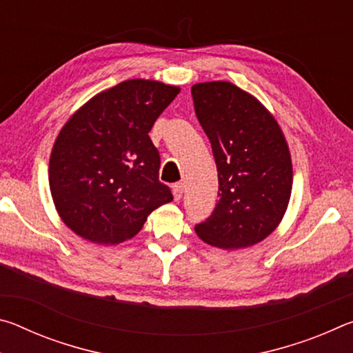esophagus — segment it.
Masks as SVG:
<instances>
[{
    "label": "esophagus",
    "mask_w": 353,
    "mask_h": 353,
    "mask_svg": "<svg viewBox=\"0 0 353 353\" xmlns=\"http://www.w3.org/2000/svg\"><path fill=\"white\" fill-rule=\"evenodd\" d=\"M183 190H185V185L182 182H177V183L172 185V194H174V199L176 201H179V199L182 198Z\"/></svg>",
    "instance_id": "esophagus-1"
}]
</instances>
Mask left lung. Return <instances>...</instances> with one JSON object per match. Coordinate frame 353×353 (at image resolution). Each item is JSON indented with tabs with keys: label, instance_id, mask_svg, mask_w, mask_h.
I'll list each match as a JSON object with an SVG mask.
<instances>
[{
	"label": "left lung",
	"instance_id": "8db88e82",
	"mask_svg": "<svg viewBox=\"0 0 353 353\" xmlns=\"http://www.w3.org/2000/svg\"><path fill=\"white\" fill-rule=\"evenodd\" d=\"M194 112L218 170L219 201L204 223L202 241L241 249L272 234L288 207L292 166L282 129L259 99L232 82L191 87Z\"/></svg>",
	"mask_w": 353,
	"mask_h": 353
}]
</instances>
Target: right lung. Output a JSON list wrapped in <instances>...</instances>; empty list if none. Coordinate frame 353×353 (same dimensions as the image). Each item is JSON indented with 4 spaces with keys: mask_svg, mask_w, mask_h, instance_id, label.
<instances>
[{
    "mask_svg": "<svg viewBox=\"0 0 353 353\" xmlns=\"http://www.w3.org/2000/svg\"><path fill=\"white\" fill-rule=\"evenodd\" d=\"M179 92L157 81H124L83 104L59 132L51 196L59 216L83 240L126 241L148 214L172 201L148 134Z\"/></svg>",
    "mask_w": 353,
    "mask_h": 353,
    "instance_id": "add662e5",
    "label": "right lung"
}]
</instances>
